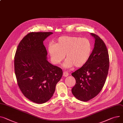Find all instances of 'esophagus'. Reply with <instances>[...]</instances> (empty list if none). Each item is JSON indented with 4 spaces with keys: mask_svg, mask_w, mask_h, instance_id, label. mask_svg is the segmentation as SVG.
<instances>
[{
    "mask_svg": "<svg viewBox=\"0 0 123 123\" xmlns=\"http://www.w3.org/2000/svg\"><path fill=\"white\" fill-rule=\"evenodd\" d=\"M69 75V73L67 71H64L63 73V76L64 77H67Z\"/></svg>",
    "mask_w": 123,
    "mask_h": 123,
    "instance_id": "esophagus-1",
    "label": "esophagus"
}]
</instances>
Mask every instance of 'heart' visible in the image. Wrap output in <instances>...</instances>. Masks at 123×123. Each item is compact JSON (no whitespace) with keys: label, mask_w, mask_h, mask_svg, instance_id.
I'll use <instances>...</instances> for the list:
<instances>
[{"label":"heart","mask_w":123,"mask_h":123,"mask_svg":"<svg viewBox=\"0 0 123 123\" xmlns=\"http://www.w3.org/2000/svg\"><path fill=\"white\" fill-rule=\"evenodd\" d=\"M92 51V44L89 39L73 36L60 37L55 44L48 46V51L52 61L55 64H59L65 58V68L81 67L87 62Z\"/></svg>","instance_id":"heart-1"}]
</instances>
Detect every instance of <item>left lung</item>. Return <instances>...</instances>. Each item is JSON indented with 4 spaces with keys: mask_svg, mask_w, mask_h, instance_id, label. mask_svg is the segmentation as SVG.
<instances>
[{
    "mask_svg": "<svg viewBox=\"0 0 123 123\" xmlns=\"http://www.w3.org/2000/svg\"><path fill=\"white\" fill-rule=\"evenodd\" d=\"M95 38L94 47L87 62L72 73L76 85L72 92L79 100L87 101L98 95L102 89L107 78L109 67L107 48L103 40L92 33Z\"/></svg>",
    "mask_w": 123,
    "mask_h": 123,
    "instance_id": "left-lung-1",
    "label": "left lung"
}]
</instances>
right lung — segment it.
Here are the masks:
<instances>
[{
  "label": "right lung",
  "instance_id": "right-lung-1",
  "mask_svg": "<svg viewBox=\"0 0 123 123\" xmlns=\"http://www.w3.org/2000/svg\"><path fill=\"white\" fill-rule=\"evenodd\" d=\"M52 32H31L21 40L14 57L18 85L23 95L37 104L49 100L60 80L62 70L47 60L43 40Z\"/></svg>",
  "mask_w": 123,
  "mask_h": 123
}]
</instances>
